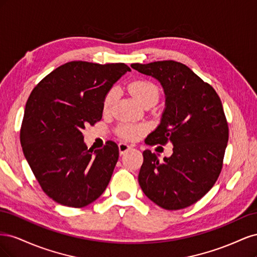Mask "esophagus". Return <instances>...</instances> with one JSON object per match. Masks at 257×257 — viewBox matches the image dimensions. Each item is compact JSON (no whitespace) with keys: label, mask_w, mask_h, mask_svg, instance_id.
I'll return each instance as SVG.
<instances>
[{"label":"esophagus","mask_w":257,"mask_h":257,"mask_svg":"<svg viewBox=\"0 0 257 257\" xmlns=\"http://www.w3.org/2000/svg\"><path fill=\"white\" fill-rule=\"evenodd\" d=\"M131 146L127 145V144H119V152H120V155H123L124 153H126L130 149H131Z\"/></svg>","instance_id":"34e87169"}]
</instances>
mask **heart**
Returning <instances> with one entry per match:
<instances>
[{"label": "heart", "instance_id": "heart-1", "mask_svg": "<svg viewBox=\"0 0 257 257\" xmlns=\"http://www.w3.org/2000/svg\"><path fill=\"white\" fill-rule=\"evenodd\" d=\"M128 89L132 94L135 96V98L141 103L143 106L146 104H155L159 99V89L157 85L153 82L146 80V79H139L132 82L128 85ZM116 92L114 89H111L107 92L105 95L104 102H103V108L104 111H109L114 103ZM143 128L141 126L136 125H131V124L122 123L119 125L118 130H116V133L123 139H126V141H134L139 135L142 134Z\"/></svg>", "mask_w": 257, "mask_h": 257}]
</instances>
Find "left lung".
Returning <instances> with one entry per match:
<instances>
[{"label": "left lung", "instance_id": "8db88e82", "mask_svg": "<svg viewBox=\"0 0 257 257\" xmlns=\"http://www.w3.org/2000/svg\"><path fill=\"white\" fill-rule=\"evenodd\" d=\"M160 81L165 109L147 145L170 143L173 154L163 162L144 151L138 182L145 195L166 210L195 204L212 188L221 173L228 142V125L215 90L186 65L158 61L131 65Z\"/></svg>", "mask_w": 257, "mask_h": 257}]
</instances>
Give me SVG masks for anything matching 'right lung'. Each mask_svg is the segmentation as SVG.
<instances>
[{"label":"right lung","mask_w":257,"mask_h":257,"mask_svg":"<svg viewBox=\"0 0 257 257\" xmlns=\"http://www.w3.org/2000/svg\"><path fill=\"white\" fill-rule=\"evenodd\" d=\"M131 68L124 63L72 61L33 89L20 131L23 154L42 186L57 203L82 208L110 181L119 158L115 143L93 151L83 142L85 124L102 119L107 92Z\"/></svg>","instance_id":"1"}]
</instances>
